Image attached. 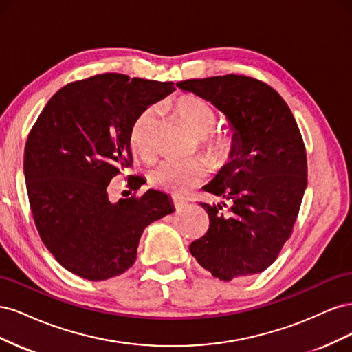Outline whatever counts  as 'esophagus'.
<instances>
[{"label": "esophagus", "instance_id": "esophagus-1", "mask_svg": "<svg viewBox=\"0 0 352 352\" xmlns=\"http://www.w3.org/2000/svg\"><path fill=\"white\" fill-rule=\"evenodd\" d=\"M184 204H185V201H184V199H180V198H173V207H175L176 210L182 208V207H184Z\"/></svg>", "mask_w": 352, "mask_h": 352}]
</instances>
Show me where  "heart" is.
Masks as SVG:
<instances>
[{
    "label": "heart",
    "instance_id": "1",
    "mask_svg": "<svg viewBox=\"0 0 352 352\" xmlns=\"http://www.w3.org/2000/svg\"><path fill=\"white\" fill-rule=\"evenodd\" d=\"M176 111L182 122L199 136V144L216 167L228 164L238 148V138L232 131H212L217 123V114L212 105L197 95H182L176 101ZM157 120V107H148L136 116L129 132L132 150L141 157L151 154V136ZM208 175V164L204 158L195 157L179 162L166 158L150 170V182L173 195H184L197 186Z\"/></svg>",
    "mask_w": 352,
    "mask_h": 352
}]
</instances>
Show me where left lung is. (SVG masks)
I'll use <instances>...</instances> for the list:
<instances>
[{"mask_svg":"<svg viewBox=\"0 0 352 352\" xmlns=\"http://www.w3.org/2000/svg\"><path fill=\"white\" fill-rule=\"evenodd\" d=\"M210 101L238 138L233 158L204 186L210 228L189 245L199 265L229 282L261 273L291 236L307 188V154L287 104L267 83L243 74L177 82Z\"/></svg>","mask_w":352,"mask_h":352,"instance_id":"obj_1","label":"left lung"}]
</instances>
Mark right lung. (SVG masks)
Masks as SVG:
<instances>
[{
  "label": "right lung",
  "mask_w": 352,
  "mask_h": 352,
  "mask_svg": "<svg viewBox=\"0 0 352 352\" xmlns=\"http://www.w3.org/2000/svg\"><path fill=\"white\" fill-rule=\"evenodd\" d=\"M173 91V82L95 74L57 91L32 127L23 162L30 210L42 242L73 274L97 282L124 273L144 229L175 211L155 189L117 202L107 194L132 164L136 116Z\"/></svg>",
  "instance_id": "obj_1"
}]
</instances>
